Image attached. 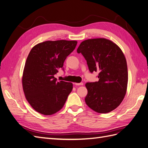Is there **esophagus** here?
I'll return each mask as SVG.
<instances>
[{
  "label": "esophagus",
  "mask_w": 148,
  "mask_h": 148,
  "mask_svg": "<svg viewBox=\"0 0 148 148\" xmlns=\"http://www.w3.org/2000/svg\"><path fill=\"white\" fill-rule=\"evenodd\" d=\"M76 86H83V83H75Z\"/></svg>",
  "instance_id": "esophagus-1"
}]
</instances>
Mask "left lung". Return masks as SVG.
Returning <instances> with one entry per match:
<instances>
[{
	"instance_id": "left-lung-1",
	"label": "left lung",
	"mask_w": 148,
	"mask_h": 148,
	"mask_svg": "<svg viewBox=\"0 0 148 148\" xmlns=\"http://www.w3.org/2000/svg\"><path fill=\"white\" fill-rule=\"evenodd\" d=\"M77 52L84 57L91 73L99 71V81L85 84L86 104L98 113L112 111L122 102L127 88V64L122 50L110 40L97 38L83 41Z\"/></svg>"
}]
</instances>
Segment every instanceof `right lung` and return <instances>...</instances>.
I'll use <instances>...</instances> for the list:
<instances>
[{"instance_id": "add662e5", "label": "right lung", "mask_w": 148, "mask_h": 148, "mask_svg": "<svg viewBox=\"0 0 148 148\" xmlns=\"http://www.w3.org/2000/svg\"><path fill=\"white\" fill-rule=\"evenodd\" d=\"M77 41L59 40L39 43L26 59L22 84L31 107L43 115H52L64 107L72 91L71 83L57 82L54 75L64 69V63L77 46Z\"/></svg>"}]
</instances>
